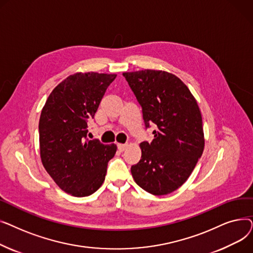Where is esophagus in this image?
<instances>
[{"label":"esophagus","mask_w":253,"mask_h":253,"mask_svg":"<svg viewBox=\"0 0 253 253\" xmlns=\"http://www.w3.org/2000/svg\"><path fill=\"white\" fill-rule=\"evenodd\" d=\"M127 147H128L127 143H118V149H119V151H121V152L125 151L127 149Z\"/></svg>","instance_id":"1"}]
</instances>
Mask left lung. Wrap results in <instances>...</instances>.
Instances as JSON below:
<instances>
[{"instance_id": "left-lung-1", "label": "left lung", "mask_w": 253, "mask_h": 253, "mask_svg": "<svg viewBox=\"0 0 253 253\" xmlns=\"http://www.w3.org/2000/svg\"><path fill=\"white\" fill-rule=\"evenodd\" d=\"M142 108L145 128L156 124L152 142L140 143L141 159L131 173L141 189L167 195L187 181L204 150L202 116L179 78L164 71L123 73Z\"/></svg>"}]
</instances>
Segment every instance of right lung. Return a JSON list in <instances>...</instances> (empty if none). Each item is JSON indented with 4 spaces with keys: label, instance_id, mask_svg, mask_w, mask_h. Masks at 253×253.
Returning <instances> with one entry per match:
<instances>
[{
    "label": "right lung",
    "instance_id": "add662e5",
    "mask_svg": "<svg viewBox=\"0 0 253 253\" xmlns=\"http://www.w3.org/2000/svg\"><path fill=\"white\" fill-rule=\"evenodd\" d=\"M115 74L77 73L50 93L39 122L40 154L44 168L58 187L72 196L87 197L104 181L117 145L87 138V122L94 118Z\"/></svg>",
    "mask_w": 253,
    "mask_h": 253
}]
</instances>
